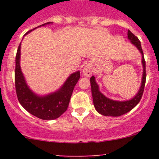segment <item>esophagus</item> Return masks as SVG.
<instances>
[{"instance_id":"esophagus-1","label":"esophagus","mask_w":159,"mask_h":159,"mask_svg":"<svg viewBox=\"0 0 159 159\" xmlns=\"http://www.w3.org/2000/svg\"><path fill=\"white\" fill-rule=\"evenodd\" d=\"M82 73L84 76L90 77L91 75V74H92V68L89 66V65H86L82 69Z\"/></svg>"}]
</instances>
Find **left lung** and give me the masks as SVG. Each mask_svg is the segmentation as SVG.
I'll use <instances>...</instances> for the list:
<instances>
[{
  "instance_id": "left-lung-1",
  "label": "left lung",
  "mask_w": 159,
  "mask_h": 159,
  "mask_svg": "<svg viewBox=\"0 0 159 159\" xmlns=\"http://www.w3.org/2000/svg\"><path fill=\"white\" fill-rule=\"evenodd\" d=\"M128 38L131 41V44H134L142 54V66H143L142 84H141V87L138 91L137 94L133 98L128 101H124V102H119V101L111 100V99L105 97L99 90L98 84L96 83L95 78L94 76L91 77L90 78V81H91V94H92L94 108L99 114L105 115V116L118 117L126 114L131 109H133L139 103L142 97V94H143L145 85V80H146V71H145V61L144 58L141 42L139 38L135 35L133 34L129 30H128Z\"/></svg>"
}]
</instances>
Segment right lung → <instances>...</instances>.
Returning a JSON list of instances; mask_svg holds the SVG:
<instances>
[{
	"label": "right lung",
	"mask_w": 159,
	"mask_h": 159,
	"mask_svg": "<svg viewBox=\"0 0 159 159\" xmlns=\"http://www.w3.org/2000/svg\"><path fill=\"white\" fill-rule=\"evenodd\" d=\"M51 22L43 24L39 27L50 25ZM34 28L33 30H34ZM33 30H30L28 33ZM20 43L15 57V89L17 99L25 110L37 118L43 120H54L59 118L68 109L72 92L80 78V71L71 74L60 89L44 96L37 95L29 89L20 66Z\"/></svg>",
	"instance_id": "add662e5"
}]
</instances>
